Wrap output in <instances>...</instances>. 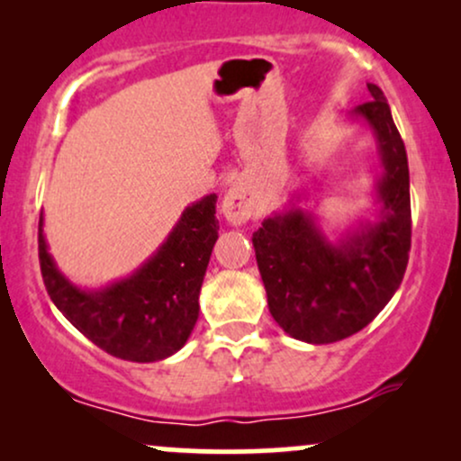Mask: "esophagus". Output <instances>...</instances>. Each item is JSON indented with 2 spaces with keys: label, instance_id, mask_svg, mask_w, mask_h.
Returning a JSON list of instances; mask_svg holds the SVG:
<instances>
[{
  "label": "esophagus",
  "instance_id": "obj_1",
  "mask_svg": "<svg viewBox=\"0 0 461 461\" xmlns=\"http://www.w3.org/2000/svg\"><path fill=\"white\" fill-rule=\"evenodd\" d=\"M223 214L234 225L247 223L256 214V199H253V193L245 184H236V186L230 188L223 201Z\"/></svg>",
  "mask_w": 461,
  "mask_h": 461
}]
</instances>
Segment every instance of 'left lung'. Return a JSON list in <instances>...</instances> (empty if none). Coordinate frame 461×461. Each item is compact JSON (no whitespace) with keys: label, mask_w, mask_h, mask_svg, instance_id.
Here are the masks:
<instances>
[{"label":"left lung","mask_w":461,"mask_h":461,"mask_svg":"<svg viewBox=\"0 0 461 461\" xmlns=\"http://www.w3.org/2000/svg\"><path fill=\"white\" fill-rule=\"evenodd\" d=\"M356 113L373 125L385 176L384 219L345 245L331 247L308 214L273 216L253 234L268 310L285 333L312 345L345 340L368 325L396 293L410 260V168L403 139L379 86Z\"/></svg>","instance_id":"left-lung-1"}]
</instances>
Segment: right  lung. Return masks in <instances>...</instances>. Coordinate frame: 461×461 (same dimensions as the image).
Listing matches in <instances>:
<instances>
[{
	"instance_id": "right-lung-1",
	"label": "right lung",
	"mask_w": 461,
	"mask_h": 461,
	"mask_svg": "<svg viewBox=\"0 0 461 461\" xmlns=\"http://www.w3.org/2000/svg\"><path fill=\"white\" fill-rule=\"evenodd\" d=\"M216 238V194H208L190 205L160 251L130 279L84 293L58 273L41 219V275L56 308L93 345L128 362H156L179 351L197 322L199 290Z\"/></svg>"
}]
</instances>
